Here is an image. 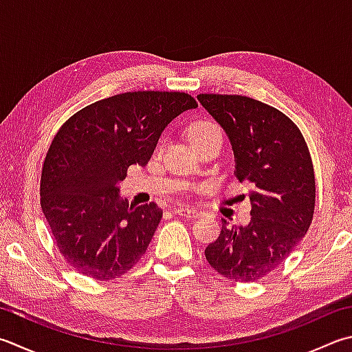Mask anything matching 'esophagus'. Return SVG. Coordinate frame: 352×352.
Listing matches in <instances>:
<instances>
[{
    "instance_id": "obj_1",
    "label": "esophagus",
    "mask_w": 352,
    "mask_h": 352,
    "mask_svg": "<svg viewBox=\"0 0 352 352\" xmlns=\"http://www.w3.org/2000/svg\"><path fill=\"white\" fill-rule=\"evenodd\" d=\"M175 213H177L179 216H184V217H199L201 213L196 208H191V207H177L175 210Z\"/></svg>"
}]
</instances>
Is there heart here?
I'll return each instance as SVG.
<instances>
[{
	"label": "heart",
	"mask_w": 352,
	"mask_h": 352,
	"mask_svg": "<svg viewBox=\"0 0 352 352\" xmlns=\"http://www.w3.org/2000/svg\"><path fill=\"white\" fill-rule=\"evenodd\" d=\"M213 136H222V131L211 121H196L188 129V138L195 147Z\"/></svg>",
	"instance_id": "1"
}]
</instances>
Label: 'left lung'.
<instances>
[{
	"mask_svg": "<svg viewBox=\"0 0 352 352\" xmlns=\"http://www.w3.org/2000/svg\"><path fill=\"white\" fill-rule=\"evenodd\" d=\"M221 124L234 153V175L250 182L251 221L228 227L205 248L219 274L254 282L270 274L299 243L313 221L316 179L308 145L291 119L241 95H197Z\"/></svg>",
	"mask_w": 352,
	"mask_h": 352,
	"instance_id": "left-lung-1",
	"label": "left lung"
}]
</instances>
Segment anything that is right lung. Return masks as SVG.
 I'll list each match as a JSON object with an SVG mask.
<instances>
[{
	"label": "right lung",
	"mask_w": 352,
	"mask_h": 352,
	"mask_svg": "<svg viewBox=\"0 0 352 352\" xmlns=\"http://www.w3.org/2000/svg\"><path fill=\"white\" fill-rule=\"evenodd\" d=\"M196 107L182 91H129L87 105L58 130L39 195L59 253L78 273L116 279L147 251L162 210L129 207L118 184L130 165H147L176 116Z\"/></svg>",
	"instance_id": "1"
}]
</instances>
